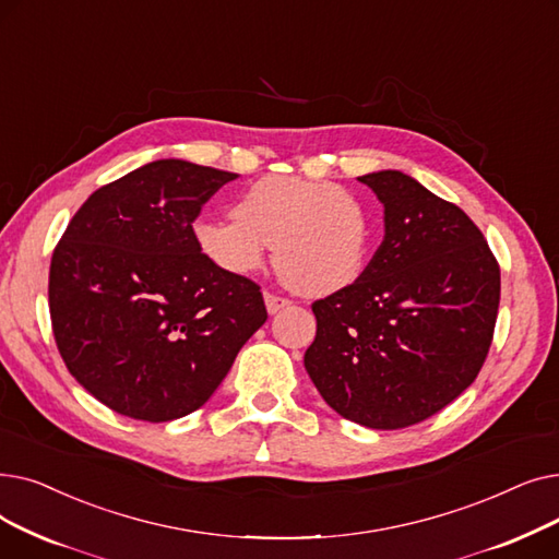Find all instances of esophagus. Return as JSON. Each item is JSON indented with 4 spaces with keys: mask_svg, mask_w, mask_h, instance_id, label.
<instances>
[{
    "mask_svg": "<svg viewBox=\"0 0 559 559\" xmlns=\"http://www.w3.org/2000/svg\"><path fill=\"white\" fill-rule=\"evenodd\" d=\"M263 302H265V309H269V313H277V311H282L284 307L290 305V300L273 296V294H263Z\"/></svg>",
    "mask_w": 559,
    "mask_h": 559,
    "instance_id": "obj_1",
    "label": "esophagus"
}]
</instances>
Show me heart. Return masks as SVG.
I'll list each match as a JSON object with an SVG mask.
<instances>
[{
  "instance_id": "obj_1",
  "label": "heart",
  "mask_w": 559,
  "mask_h": 559,
  "mask_svg": "<svg viewBox=\"0 0 559 559\" xmlns=\"http://www.w3.org/2000/svg\"><path fill=\"white\" fill-rule=\"evenodd\" d=\"M234 216L198 218V250L229 275H250L273 246L286 284L309 296L350 286L368 252V214L357 195L328 181L269 175L234 200Z\"/></svg>"
}]
</instances>
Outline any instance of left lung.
I'll return each mask as SVG.
<instances>
[{
  "instance_id": "1",
  "label": "left lung",
  "mask_w": 559,
  "mask_h": 559,
  "mask_svg": "<svg viewBox=\"0 0 559 559\" xmlns=\"http://www.w3.org/2000/svg\"><path fill=\"white\" fill-rule=\"evenodd\" d=\"M357 179L384 206V241L355 284L313 302L305 368L343 418L401 430L453 403L480 373L500 269L464 211L414 177Z\"/></svg>"
}]
</instances>
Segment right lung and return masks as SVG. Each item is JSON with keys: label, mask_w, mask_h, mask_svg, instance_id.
Segmentation results:
<instances>
[{"label": "right lung", "mask_w": 559, "mask_h": 559, "mask_svg": "<svg viewBox=\"0 0 559 559\" xmlns=\"http://www.w3.org/2000/svg\"><path fill=\"white\" fill-rule=\"evenodd\" d=\"M236 173L158 158L102 186L49 265L59 353L91 395L150 423L200 409L265 323L254 282L193 241L202 204Z\"/></svg>", "instance_id": "1"}]
</instances>
